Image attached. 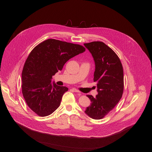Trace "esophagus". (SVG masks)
<instances>
[{"instance_id":"obj_1","label":"esophagus","mask_w":152,"mask_h":152,"mask_svg":"<svg viewBox=\"0 0 152 152\" xmlns=\"http://www.w3.org/2000/svg\"><path fill=\"white\" fill-rule=\"evenodd\" d=\"M72 90H73V91L76 92V93H80V91L79 90H77V89H76V88H72Z\"/></svg>"}]
</instances>
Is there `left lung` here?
Returning a JSON list of instances; mask_svg holds the SVG:
<instances>
[{"instance_id":"obj_1","label":"left lung","mask_w":152,"mask_h":152,"mask_svg":"<svg viewBox=\"0 0 152 152\" xmlns=\"http://www.w3.org/2000/svg\"><path fill=\"white\" fill-rule=\"evenodd\" d=\"M91 53L95 63L94 82L97 95H87L91 103L85 113L99 120L109 113L119 102L124 88L123 69L116 53L104 42L94 41L83 44Z\"/></svg>"}]
</instances>
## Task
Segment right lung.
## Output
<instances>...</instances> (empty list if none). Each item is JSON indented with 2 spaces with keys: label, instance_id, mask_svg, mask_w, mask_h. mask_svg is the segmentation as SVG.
<instances>
[{
  "label": "right lung",
  "instance_id": "add662e5",
  "mask_svg": "<svg viewBox=\"0 0 152 152\" xmlns=\"http://www.w3.org/2000/svg\"><path fill=\"white\" fill-rule=\"evenodd\" d=\"M85 51L82 46L55 39L44 41L34 48L21 73L23 96L32 111L45 117L59 106L68 88L52 83V76L70 59Z\"/></svg>",
  "mask_w": 152,
  "mask_h": 152
}]
</instances>
